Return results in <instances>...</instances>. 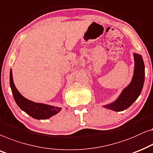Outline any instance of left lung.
Here are the masks:
<instances>
[{
    "mask_svg": "<svg viewBox=\"0 0 153 153\" xmlns=\"http://www.w3.org/2000/svg\"><path fill=\"white\" fill-rule=\"evenodd\" d=\"M134 69L131 82L123 89L115 101L103 105L105 108L114 111H123L128 108L139 97L145 80V65L142 56L134 53Z\"/></svg>",
    "mask_w": 153,
    "mask_h": 153,
    "instance_id": "1",
    "label": "left lung"
}]
</instances>
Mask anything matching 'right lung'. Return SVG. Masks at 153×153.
Masks as SVG:
<instances>
[{"instance_id":"add662e5","label":"right lung","mask_w":153,"mask_h":153,"mask_svg":"<svg viewBox=\"0 0 153 153\" xmlns=\"http://www.w3.org/2000/svg\"><path fill=\"white\" fill-rule=\"evenodd\" d=\"M10 85L14 99L18 106L22 111L34 119L46 120L59 113L62 108L41 103H36L23 97L15 87L13 78V71L10 69Z\"/></svg>"}]
</instances>
